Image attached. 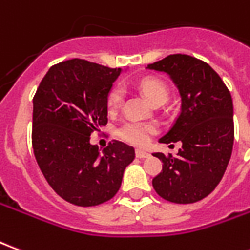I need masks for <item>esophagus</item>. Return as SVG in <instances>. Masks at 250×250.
Returning a JSON list of instances; mask_svg holds the SVG:
<instances>
[{"mask_svg":"<svg viewBox=\"0 0 250 250\" xmlns=\"http://www.w3.org/2000/svg\"><path fill=\"white\" fill-rule=\"evenodd\" d=\"M135 155L138 158H141V159H145V158H148L150 157V152L147 151H143V150H136L135 151Z\"/></svg>","mask_w":250,"mask_h":250,"instance_id":"obj_1","label":"esophagus"}]
</instances>
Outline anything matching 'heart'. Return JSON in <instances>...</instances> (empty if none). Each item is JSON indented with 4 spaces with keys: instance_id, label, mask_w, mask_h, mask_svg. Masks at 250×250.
Here are the masks:
<instances>
[{
    "instance_id": "heart-1",
    "label": "heart",
    "mask_w": 250,
    "mask_h": 250,
    "mask_svg": "<svg viewBox=\"0 0 250 250\" xmlns=\"http://www.w3.org/2000/svg\"><path fill=\"white\" fill-rule=\"evenodd\" d=\"M141 91L145 93L151 104L165 103L168 98V91L166 85L155 79H145L139 83ZM123 100V89L114 88L107 99V107L108 111H116L119 108L120 103ZM155 132V127L150 123H142V122H127L122 125L116 131V135L125 143H130L132 146H145L148 143L151 135Z\"/></svg>"
}]
</instances>
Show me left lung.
Returning a JSON list of instances; mask_svg holds the SVG:
<instances>
[{"label":"left lung","mask_w":250,"mask_h":250,"mask_svg":"<svg viewBox=\"0 0 250 250\" xmlns=\"http://www.w3.org/2000/svg\"><path fill=\"white\" fill-rule=\"evenodd\" d=\"M147 69L167 73L181 95V112L161 143L181 142L178 154L162 161V171L152 186L163 199L193 204L208 197L220 184L234 141L233 102L218 73L202 60L170 55Z\"/></svg>","instance_id":"8db88e82"}]
</instances>
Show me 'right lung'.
Returning a JSON list of instances; mask_svg holds the SVG:
<instances>
[{"label":"right lung","instance_id":"obj_1","mask_svg":"<svg viewBox=\"0 0 250 250\" xmlns=\"http://www.w3.org/2000/svg\"><path fill=\"white\" fill-rule=\"evenodd\" d=\"M122 69L80 59L49 68L33 98L32 146L46 182L76 206H96L118 193L134 148L114 141L99 150L91 134L107 125V99Z\"/></svg>","mask_w":250,"mask_h":250}]
</instances>
